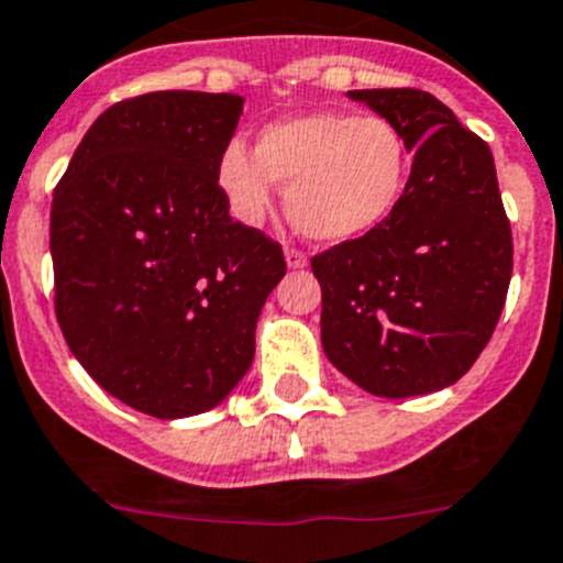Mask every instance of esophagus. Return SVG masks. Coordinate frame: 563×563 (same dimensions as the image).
Instances as JSON below:
<instances>
[{"label": "esophagus", "instance_id": "obj_1", "mask_svg": "<svg viewBox=\"0 0 563 563\" xmlns=\"http://www.w3.org/2000/svg\"><path fill=\"white\" fill-rule=\"evenodd\" d=\"M308 263V257L302 255L300 250H291V246H286V266L288 269H302Z\"/></svg>", "mask_w": 563, "mask_h": 563}]
</instances>
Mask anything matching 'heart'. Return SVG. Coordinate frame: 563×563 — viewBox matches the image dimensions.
Instances as JSON below:
<instances>
[{
    "instance_id": "heart-1",
    "label": "heart",
    "mask_w": 563,
    "mask_h": 563,
    "mask_svg": "<svg viewBox=\"0 0 563 563\" xmlns=\"http://www.w3.org/2000/svg\"><path fill=\"white\" fill-rule=\"evenodd\" d=\"M409 174L412 148L393 120L331 109L275 120L255 151L232 140L219 156V185L241 224L269 216L280 181L288 219L317 244H351L387 224Z\"/></svg>"
}]
</instances>
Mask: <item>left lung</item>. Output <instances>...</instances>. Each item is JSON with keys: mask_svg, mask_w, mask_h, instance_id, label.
<instances>
[{"mask_svg": "<svg viewBox=\"0 0 563 563\" xmlns=\"http://www.w3.org/2000/svg\"><path fill=\"white\" fill-rule=\"evenodd\" d=\"M412 148L409 187L376 232L311 261L328 362L378 398L452 387L494 333L514 241L494 156L420 89H353Z\"/></svg>", "mask_w": 563, "mask_h": 563, "instance_id": "8db88e82", "label": "left lung"}]
</instances>
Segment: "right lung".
Instances as JSON below:
<instances>
[{"label": "right lung", "instance_id": "1", "mask_svg": "<svg viewBox=\"0 0 563 563\" xmlns=\"http://www.w3.org/2000/svg\"><path fill=\"white\" fill-rule=\"evenodd\" d=\"M241 95L151 92L106 109L53 194L55 317L109 395L159 420L219 407L255 358L286 275L275 241L230 219L219 156Z\"/></svg>", "mask_w": 563, "mask_h": 563}]
</instances>
